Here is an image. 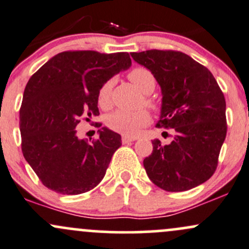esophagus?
<instances>
[{
    "label": "esophagus",
    "mask_w": 249,
    "mask_h": 249,
    "mask_svg": "<svg viewBox=\"0 0 249 249\" xmlns=\"http://www.w3.org/2000/svg\"><path fill=\"white\" fill-rule=\"evenodd\" d=\"M134 140H137V138H135V137H129V135H122V142H124V143H127L129 142H134Z\"/></svg>",
    "instance_id": "1"
}]
</instances>
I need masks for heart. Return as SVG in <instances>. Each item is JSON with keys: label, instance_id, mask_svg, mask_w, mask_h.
Segmentation results:
<instances>
[{"label": "heart", "instance_id": "heart-1", "mask_svg": "<svg viewBox=\"0 0 249 249\" xmlns=\"http://www.w3.org/2000/svg\"><path fill=\"white\" fill-rule=\"evenodd\" d=\"M128 79L140 92L143 94H150L155 89L156 79L153 74L148 69L138 67L132 69L128 73ZM112 80H107L102 85L98 92V104L102 107H107L110 106V94H111ZM146 106L155 107V104L151 99H145ZM150 122V115L146 110H139L135 112L128 111H115L114 114L107 117V127L115 132L124 135H133L138 134L142 127Z\"/></svg>", "mask_w": 249, "mask_h": 249}]
</instances>
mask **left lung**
<instances>
[{
  "instance_id": "8db88e82",
  "label": "left lung",
  "mask_w": 249,
  "mask_h": 249,
  "mask_svg": "<svg viewBox=\"0 0 249 249\" xmlns=\"http://www.w3.org/2000/svg\"><path fill=\"white\" fill-rule=\"evenodd\" d=\"M153 74L162 89L157 127L174 128L169 145L152 140L143 160L146 174L166 192H183L209 180L216 171L227 135L225 98L216 79L191 56L173 50L130 53Z\"/></svg>"
}]
</instances>
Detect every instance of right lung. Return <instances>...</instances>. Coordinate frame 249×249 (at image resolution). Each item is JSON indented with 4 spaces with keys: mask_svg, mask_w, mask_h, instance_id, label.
<instances>
[{
    "mask_svg": "<svg viewBox=\"0 0 249 249\" xmlns=\"http://www.w3.org/2000/svg\"><path fill=\"white\" fill-rule=\"evenodd\" d=\"M130 66L127 53L63 51L30 78L20 107L21 150L49 189L75 196L103 180L121 135L102 127L87 142L75 128L83 116H98L99 89Z\"/></svg>",
    "mask_w": 249,
    "mask_h": 249,
    "instance_id": "1",
    "label": "right lung"
}]
</instances>
